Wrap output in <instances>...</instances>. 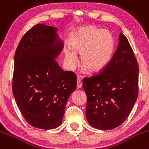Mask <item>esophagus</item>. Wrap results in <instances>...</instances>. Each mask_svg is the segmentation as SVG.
<instances>
[{
	"instance_id": "34e87169",
	"label": "esophagus",
	"mask_w": 149,
	"mask_h": 149,
	"mask_svg": "<svg viewBox=\"0 0 149 149\" xmlns=\"http://www.w3.org/2000/svg\"><path fill=\"white\" fill-rule=\"evenodd\" d=\"M82 86V82H81V78L79 77L77 79V88H81Z\"/></svg>"
}]
</instances>
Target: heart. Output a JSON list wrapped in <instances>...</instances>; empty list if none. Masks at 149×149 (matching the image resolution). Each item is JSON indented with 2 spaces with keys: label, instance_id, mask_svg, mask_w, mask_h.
Returning a JSON list of instances; mask_svg holds the SVG:
<instances>
[{
  "label": "heart",
  "instance_id": "heart-1",
  "mask_svg": "<svg viewBox=\"0 0 149 149\" xmlns=\"http://www.w3.org/2000/svg\"><path fill=\"white\" fill-rule=\"evenodd\" d=\"M71 49L65 51V61L70 69L77 65L76 54H81V64L91 71H99L111 59L114 41L107 30H98L92 26L83 28L76 33L70 42Z\"/></svg>",
  "mask_w": 149,
  "mask_h": 149
}]
</instances>
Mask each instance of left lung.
Segmentation results:
<instances>
[{"instance_id":"1","label":"left lung","mask_w":149,"mask_h":149,"mask_svg":"<svg viewBox=\"0 0 149 149\" xmlns=\"http://www.w3.org/2000/svg\"><path fill=\"white\" fill-rule=\"evenodd\" d=\"M118 48L101 73L83 80L86 116L101 130L119 126L131 113L139 92V65L128 39L120 33Z\"/></svg>"}]
</instances>
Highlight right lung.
<instances>
[{
	"instance_id": "obj_1",
	"label": "right lung",
	"mask_w": 149,
	"mask_h": 149,
	"mask_svg": "<svg viewBox=\"0 0 149 149\" xmlns=\"http://www.w3.org/2000/svg\"><path fill=\"white\" fill-rule=\"evenodd\" d=\"M57 31L36 25L22 38L14 56L15 100L26 121L40 129L61 124L68 97L76 88V74L64 71L56 61L63 48Z\"/></svg>"
}]
</instances>
